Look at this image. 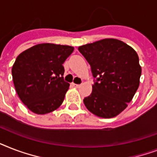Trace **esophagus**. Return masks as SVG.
<instances>
[{
	"instance_id": "34e87169",
	"label": "esophagus",
	"mask_w": 157,
	"mask_h": 157,
	"mask_svg": "<svg viewBox=\"0 0 157 157\" xmlns=\"http://www.w3.org/2000/svg\"><path fill=\"white\" fill-rule=\"evenodd\" d=\"M72 86H75V87H76V88H78V87H80V85H78V84L72 83Z\"/></svg>"
}]
</instances>
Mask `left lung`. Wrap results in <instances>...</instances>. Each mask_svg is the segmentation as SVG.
<instances>
[{"label": "left lung", "mask_w": 157, "mask_h": 157, "mask_svg": "<svg viewBox=\"0 0 157 157\" xmlns=\"http://www.w3.org/2000/svg\"><path fill=\"white\" fill-rule=\"evenodd\" d=\"M90 64L92 93L84 98L86 108L97 117L112 118L122 112L134 98L142 68L136 51L121 40L107 38L79 46Z\"/></svg>", "instance_id": "obj_1"}]
</instances>
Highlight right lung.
<instances>
[{
  "label": "right lung",
  "instance_id": "obj_1",
  "mask_svg": "<svg viewBox=\"0 0 157 157\" xmlns=\"http://www.w3.org/2000/svg\"><path fill=\"white\" fill-rule=\"evenodd\" d=\"M70 45L38 44L21 53L12 67L16 92L36 114L44 115L60 107L68 90L63 64L73 52Z\"/></svg>",
  "mask_w": 157,
  "mask_h": 157
}]
</instances>
